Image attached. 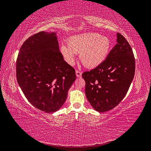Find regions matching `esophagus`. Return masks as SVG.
Segmentation results:
<instances>
[{
	"instance_id": "1",
	"label": "esophagus",
	"mask_w": 151,
	"mask_h": 151,
	"mask_svg": "<svg viewBox=\"0 0 151 151\" xmlns=\"http://www.w3.org/2000/svg\"><path fill=\"white\" fill-rule=\"evenodd\" d=\"M76 76L77 77H80L81 76V75H82V72L81 71L78 70H77L76 71Z\"/></svg>"
}]
</instances>
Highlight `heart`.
I'll return each mask as SVG.
<instances>
[{
    "label": "heart",
    "instance_id": "b5f03b06",
    "mask_svg": "<svg viewBox=\"0 0 151 151\" xmlns=\"http://www.w3.org/2000/svg\"><path fill=\"white\" fill-rule=\"evenodd\" d=\"M67 46L62 45L60 52L68 64H74L75 53H79L80 60L85 67L95 68L106 58L111 43L107 36L86 33L72 36L68 40Z\"/></svg>",
    "mask_w": 151,
    "mask_h": 151
}]
</instances>
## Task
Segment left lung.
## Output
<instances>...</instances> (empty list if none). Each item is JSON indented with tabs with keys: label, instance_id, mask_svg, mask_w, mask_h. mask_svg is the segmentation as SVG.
Instances as JSON below:
<instances>
[{
	"label": "left lung",
	"instance_id": "left-lung-1",
	"mask_svg": "<svg viewBox=\"0 0 151 151\" xmlns=\"http://www.w3.org/2000/svg\"><path fill=\"white\" fill-rule=\"evenodd\" d=\"M116 42L101 64L82 74L86 98L99 112L116 106L125 96L134 77L135 58L130 45L118 33Z\"/></svg>",
	"mask_w": 151,
	"mask_h": 151
}]
</instances>
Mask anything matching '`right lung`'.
Instances as JSON below:
<instances>
[{"label":"right lung","mask_w":151,"mask_h":151,"mask_svg":"<svg viewBox=\"0 0 151 151\" xmlns=\"http://www.w3.org/2000/svg\"><path fill=\"white\" fill-rule=\"evenodd\" d=\"M16 68L17 81L27 99L46 113L62 107L76 79L74 68L63 60L56 33L40 31L27 39Z\"/></svg>","instance_id":"1"}]
</instances>
